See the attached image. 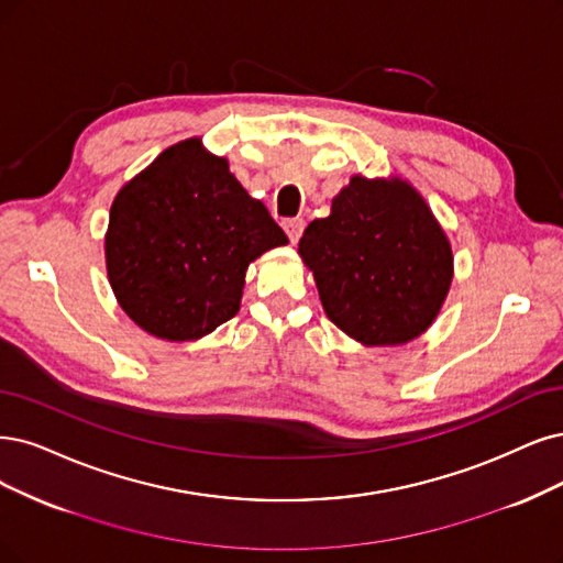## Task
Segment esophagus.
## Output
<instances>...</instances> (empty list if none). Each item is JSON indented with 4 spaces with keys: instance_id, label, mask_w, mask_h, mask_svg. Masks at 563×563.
Instances as JSON below:
<instances>
[{
    "instance_id": "obj_1",
    "label": "esophagus",
    "mask_w": 563,
    "mask_h": 563,
    "mask_svg": "<svg viewBox=\"0 0 563 563\" xmlns=\"http://www.w3.org/2000/svg\"><path fill=\"white\" fill-rule=\"evenodd\" d=\"M303 227H306V222H303L301 218H292V220H285V222H283L285 234L289 236V241H292V243H297V241L301 239Z\"/></svg>"
}]
</instances>
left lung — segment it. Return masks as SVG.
<instances>
[{
	"label": "left lung",
	"instance_id": "left-lung-1",
	"mask_svg": "<svg viewBox=\"0 0 563 563\" xmlns=\"http://www.w3.org/2000/svg\"><path fill=\"white\" fill-rule=\"evenodd\" d=\"M327 318L364 345H401L431 327L452 283V247L408 180L352 176L299 241Z\"/></svg>",
	"mask_w": 563,
	"mask_h": 563
}]
</instances>
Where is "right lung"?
Segmentation results:
<instances>
[{"label":"right lung","instance_id":"add662e5","mask_svg":"<svg viewBox=\"0 0 563 563\" xmlns=\"http://www.w3.org/2000/svg\"><path fill=\"white\" fill-rule=\"evenodd\" d=\"M287 236L199 139L166 148L113 199L107 271L120 308L166 341L239 313L247 264Z\"/></svg>","mask_w":563,"mask_h":563}]
</instances>
